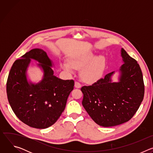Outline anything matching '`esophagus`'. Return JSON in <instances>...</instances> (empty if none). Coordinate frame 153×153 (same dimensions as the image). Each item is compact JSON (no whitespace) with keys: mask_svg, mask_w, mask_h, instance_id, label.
I'll list each match as a JSON object with an SVG mask.
<instances>
[{"mask_svg":"<svg viewBox=\"0 0 153 153\" xmlns=\"http://www.w3.org/2000/svg\"><path fill=\"white\" fill-rule=\"evenodd\" d=\"M81 84L79 83V82H75V83H74V86H75V88H80V87H81Z\"/></svg>","mask_w":153,"mask_h":153,"instance_id":"34e87169","label":"esophagus"}]
</instances>
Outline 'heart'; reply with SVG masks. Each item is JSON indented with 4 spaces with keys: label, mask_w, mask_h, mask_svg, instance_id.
<instances>
[{
    "label": "heart",
    "mask_w": 153,
    "mask_h": 153,
    "mask_svg": "<svg viewBox=\"0 0 153 153\" xmlns=\"http://www.w3.org/2000/svg\"><path fill=\"white\" fill-rule=\"evenodd\" d=\"M105 67V58L102 55L96 56L93 52H88L71 57L69 63L64 62L61 67L69 73H73L75 69H82L80 76L83 81L93 83L99 80Z\"/></svg>",
    "instance_id": "1"
}]
</instances>
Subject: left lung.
<instances>
[{
    "mask_svg": "<svg viewBox=\"0 0 153 153\" xmlns=\"http://www.w3.org/2000/svg\"><path fill=\"white\" fill-rule=\"evenodd\" d=\"M121 56L119 82H113L114 71L90 86H83L82 105L91 119L103 127L114 126L128 122L139 109L144 97L143 75L137 61L123 48Z\"/></svg>",
    "mask_w": 153,
    "mask_h": 153,
    "instance_id": "obj_1",
    "label": "left lung"
}]
</instances>
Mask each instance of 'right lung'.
I'll return each instance as SVG.
<instances>
[{
  "instance_id": "1",
  "label": "right lung",
  "mask_w": 153,
  "mask_h": 153,
  "mask_svg": "<svg viewBox=\"0 0 153 153\" xmlns=\"http://www.w3.org/2000/svg\"><path fill=\"white\" fill-rule=\"evenodd\" d=\"M21 58L14 62L7 79L9 103L16 116L26 125L47 128L53 125L64 111L74 82L54 76L52 61L42 49H33ZM31 59L41 63L38 66L44 71L42 80L36 84L28 82L26 78Z\"/></svg>"
}]
</instances>
